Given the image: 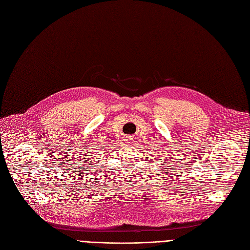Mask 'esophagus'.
<instances>
[{
  "label": "esophagus",
  "mask_w": 250,
  "mask_h": 250,
  "mask_svg": "<svg viewBox=\"0 0 250 250\" xmlns=\"http://www.w3.org/2000/svg\"><path fill=\"white\" fill-rule=\"evenodd\" d=\"M127 142H131V140L130 139H127Z\"/></svg>",
  "instance_id": "esophagus-1"
}]
</instances>
